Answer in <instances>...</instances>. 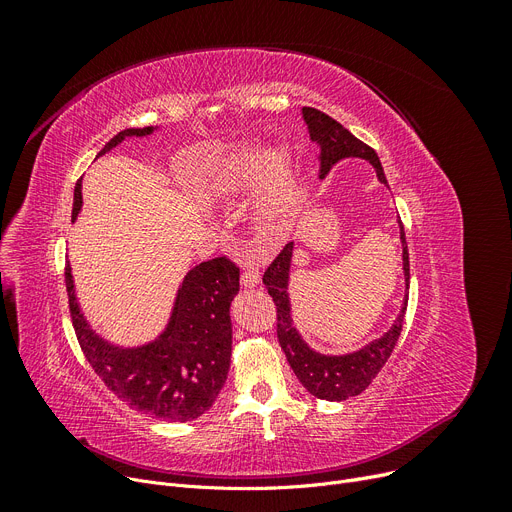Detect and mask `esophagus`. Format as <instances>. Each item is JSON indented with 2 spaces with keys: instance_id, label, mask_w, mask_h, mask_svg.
Returning a JSON list of instances; mask_svg holds the SVG:
<instances>
[{
  "instance_id": "esophagus-1",
  "label": "esophagus",
  "mask_w": 512,
  "mask_h": 512,
  "mask_svg": "<svg viewBox=\"0 0 512 512\" xmlns=\"http://www.w3.org/2000/svg\"><path fill=\"white\" fill-rule=\"evenodd\" d=\"M240 282H242V286H249V288L257 286V284L261 282V272H259V267H257L255 263H247L245 267H242Z\"/></svg>"
}]
</instances>
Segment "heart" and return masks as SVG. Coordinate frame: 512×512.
I'll return each instance as SVG.
<instances>
[{
    "instance_id": "obj_1",
    "label": "heart",
    "mask_w": 512,
    "mask_h": 512,
    "mask_svg": "<svg viewBox=\"0 0 512 512\" xmlns=\"http://www.w3.org/2000/svg\"><path fill=\"white\" fill-rule=\"evenodd\" d=\"M253 187L255 209L267 222H282L301 205V188L294 176V159L286 147L261 149L240 145L220 155L201 176V188L211 195H238Z\"/></svg>"
}]
</instances>
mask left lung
I'll return each mask as SVG.
<instances>
[{"label": "left lung", "mask_w": 512, "mask_h": 512, "mask_svg": "<svg viewBox=\"0 0 512 512\" xmlns=\"http://www.w3.org/2000/svg\"><path fill=\"white\" fill-rule=\"evenodd\" d=\"M303 120L309 128L311 141L319 147V157H317L319 178H326L328 172L338 164L340 159L361 157L375 168L378 180L388 186L378 153H375L371 147H367L363 141H359L351 130H346L340 122H336L324 112L315 110V107H303ZM398 224H400V242H402V270H405V282L409 288V249H407L405 228H402V222ZM292 253H294V242H288L263 274V284L267 292H270V297L274 299L278 309V340H280L282 351L294 375H297L299 382L313 396L321 400H346L351 396H357L373 382L375 375L380 373V369L390 359L394 346L398 342V336L402 332V321H405L409 294H405L402 309L394 319L392 328L384 336L371 340L355 353H346V355L317 353L303 340L292 319L290 294H288Z\"/></svg>", "instance_id": "8db88e82"}]
</instances>
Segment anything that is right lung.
Returning a JSON list of instances; mask_svg holds the SVG:
<instances>
[{"label":"right lung","instance_id":"right-lung-1","mask_svg":"<svg viewBox=\"0 0 512 512\" xmlns=\"http://www.w3.org/2000/svg\"><path fill=\"white\" fill-rule=\"evenodd\" d=\"M157 126L126 128L107 143L99 155L118 147L128 137H147ZM83 184L74 188L72 222L83 207ZM238 267L215 257L195 265L176 292V301L155 340L141 346H118L101 338L80 311L66 263V290L72 326L80 348L103 380L128 407L166 421L201 417L226 384L232 355L230 303L238 292Z\"/></svg>","mask_w":512,"mask_h":512}]
</instances>
